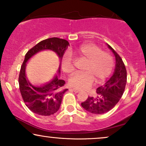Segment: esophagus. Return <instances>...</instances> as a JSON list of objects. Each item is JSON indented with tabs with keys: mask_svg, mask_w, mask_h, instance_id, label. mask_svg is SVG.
<instances>
[{
	"mask_svg": "<svg viewBox=\"0 0 146 146\" xmlns=\"http://www.w3.org/2000/svg\"><path fill=\"white\" fill-rule=\"evenodd\" d=\"M72 90H73V91L75 92V93H79V92L80 91V90H79V89H77V88H73V89H72Z\"/></svg>",
	"mask_w": 146,
	"mask_h": 146,
	"instance_id": "esophagus-1",
	"label": "esophagus"
}]
</instances>
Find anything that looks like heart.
I'll list each match as a JSON object with an SVG mask.
<instances>
[{
	"mask_svg": "<svg viewBox=\"0 0 146 146\" xmlns=\"http://www.w3.org/2000/svg\"><path fill=\"white\" fill-rule=\"evenodd\" d=\"M75 53L79 57L86 60L83 73L72 75L68 83L72 87L85 89L96 82L101 83L109 76L114 66V60L110 53L103 52L93 44H84L77 48ZM62 68L66 73L71 74L74 71L71 57L66 53L62 60Z\"/></svg>",
	"mask_w": 146,
	"mask_h": 146,
	"instance_id": "b5f03b06",
	"label": "heart"
}]
</instances>
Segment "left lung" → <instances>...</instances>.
I'll use <instances>...</instances> for the list:
<instances>
[{"instance_id": "1", "label": "left lung", "mask_w": 146, "mask_h": 146, "mask_svg": "<svg viewBox=\"0 0 146 146\" xmlns=\"http://www.w3.org/2000/svg\"><path fill=\"white\" fill-rule=\"evenodd\" d=\"M107 45L115 57L113 75L103 86L97 88L95 97H88L81 104L86 111L96 115L107 113L115 107L123 95L127 82L126 68L123 60L109 44Z\"/></svg>"}]
</instances>
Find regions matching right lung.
Masks as SVG:
<instances>
[{
	"instance_id": "add662e5",
	"label": "right lung",
	"mask_w": 146,
	"mask_h": 146,
	"mask_svg": "<svg viewBox=\"0 0 146 146\" xmlns=\"http://www.w3.org/2000/svg\"><path fill=\"white\" fill-rule=\"evenodd\" d=\"M68 45L69 43L66 40L58 38H48L35 45L25 55L20 71L18 83L23 101L33 113L42 116H49L56 113L59 110L64 94L68 89L63 88L65 82L60 80L58 76L54 77L49 82L42 86L31 84L26 77L27 62L38 52L44 50L55 52L61 62ZM60 74V65L58 69V75Z\"/></svg>"
}]
</instances>
